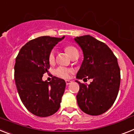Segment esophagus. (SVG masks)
<instances>
[{"label": "esophagus", "instance_id": "1", "mask_svg": "<svg viewBox=\"0 0 134 134\" xmlns=\"http://www.w3.org/2000/svg\"><path fill=\"white\" fill-rule=\"evenodd\" d=\"M65 82H66V85H69L71 84V82H72V81H71V80H65Z\"/></svg>", "mask_w": 134, "mask_h": 134}]
</instances>
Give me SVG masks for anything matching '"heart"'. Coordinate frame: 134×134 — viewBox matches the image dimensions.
Masks as SVG:
<instances>
[{
    "mask_svg": "<svg viewBox=\"0 0 134 134\" xmlns=\"http://www.w3.org/2000/svg\"><path fill=\"white\" fill-rule=\"evenodd\" d=\"M65 51L66 52L69 57H71L73 54H75L76 52H78L76 48H75L74 47L71 46V45H67L65 47ZM49 62L50 64L54 63V60H55V54H54V52L52 51L49 55ZM72 73V70L70 69H67V68H65V67H58L55 71V74L57 75L58 76L61 77L63 78H69L70 74Z\"/></svg>",
    "mask_w": 134,
    "mask_h": 134,
    "instance_id": "b5f03b06",
    "label": "heart"
}]
</instances>
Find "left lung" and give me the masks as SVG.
<instances>
[{
    "mask_svg": "<svg viewBox=\"0 0 134 134\" xmlns=\"http://www.w3.org/2000/svg\"><path fill=\"white\" fill-rule=\"evenodd\" d=\"M83 53V60L76 75L79 79H92L89 85L80 83L76 96L80 109L98 116L112 106L118 96L120 71L117 58L107 44L90 35L76 37Z\"/></svg>",
    "mask_w": 134,
    "mask_h": 134,
    "instance_id": "1",
    "label": "left lung"
}]
</instances>
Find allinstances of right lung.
<instances>
[{
    "mask_svg": "<svg viewBox=\"0 0 134 134\" xmlns=\"http://www.w3.org/2000/svg\"><path fill=\"white\" fill-rule=\"evenodd\" d=\"M48 36L27 42L16 58L14 79L22 103L31 114L40 117L53 115L60 107L66 82L54 76L50 82L42 79L48 72L49 55L58 42L64 39Z\"/></svg>",
    "mask_w": 134,
    "mask_h": 134,
    "instance_id": "obj_1",
    "label": "right lung"
}]
</instances>
